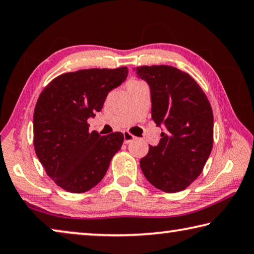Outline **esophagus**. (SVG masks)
Returning a JSON list of instances; mask_svg holds the SVG:
<instances>
[{
    "mask_svg": "<svg viewBox=\"0 0 254 254\" xmlns=\"http://www.w3.org/2000/svg\"><path fill=\"white\" fill-rule=\"evenodd\" d=\"M136 138V137L134 135H131L129 131H124V142L128 144L130 143L131 140H134Z\"/></svg>",
    "mask_w": 254,
    "mask_h": 254,
    "instance_id": "34e87169",
    "label": "esophagus"
}]
</instances>
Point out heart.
Masks as SVG:
<instances>
[{
	"mask_svg": "<svg viewBox=\"0 0 254 254\" xmlns=\"http://www.w3.org/2000/svg\"><path fill=\"white\" fill-rule=\"evenodd\" d=\"M130 82H138V81H135V80H132V81H130Z\"/></svg>",
	"mask_w": 254,
	"mask_h": 254,
	"instance_id": "obj_1",
	"label": "heart"
}]
</instances>
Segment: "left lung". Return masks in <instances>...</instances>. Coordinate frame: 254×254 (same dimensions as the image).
Wrapping results in <instances>:
<instances>
[{"label": "left lung", "instance_id": "8db88e82", "mask_svg": "<svg viewBox=\"0 0 254 254\" xmlns=\"http://www.w3.org/2000/svg\"><path fill=\"white\" fill-rule=\"evenodd\" d=\"M135 72L151 89L152 119L163 127L157 146H149L140 169L164 192L185 190L202 172L213 148L210 103L188 73L168 65L139 66Z\"/></svg>", "mask_w": 254, "mask_h": 254}]
</instances>
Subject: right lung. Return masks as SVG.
Masks as SVG:
<instances>
[{"instance_id": "right-lung-1", "label": "right lung", "mask_w": 254, "mask_h": 254, "mask_svg": "<svg viewBox=\"0 0 254 254\" xmlns=\"http://www.w3.org/2000/svg\"><path fill=\"white\" fill-rule=\"evenodd\" d=\"M128 68H90L57 76L41 91L33 112V145L47 176L61 188L82 193L97 186L124 142L123 132L100 136L88 120Z\"/></svg>"}]
</instances>
